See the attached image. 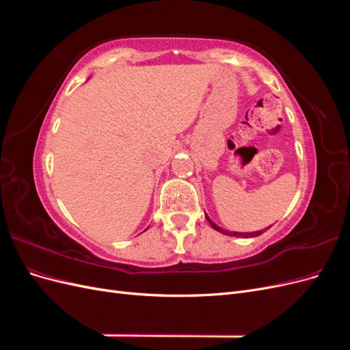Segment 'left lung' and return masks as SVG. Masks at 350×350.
I'll return each mask as SVG.
<instances>
[{"instance_id":"8db88e82","label":"left lung","mask_w":350,"mask_h":350,"mask_svg":"<svg viewBox=\"0 0 350 350\" xmlns=\"http://www.w3.org/2000/svg\"><path fill=\"white\" fill-rule=\"evenodd\" d=\"M206 217H207V220H208V224L211 225V228L213 229H216L217 232H221V234H225V235H229V237H241V238H254V237H258V235H261L262 232H264V229L262 230H257V232H228V230H225V229H221V228H219L213 220H211L207 215H206ZM270 228V226H269Z\"/></svg>"}]
</instances>
